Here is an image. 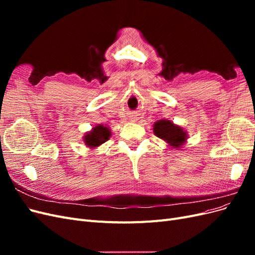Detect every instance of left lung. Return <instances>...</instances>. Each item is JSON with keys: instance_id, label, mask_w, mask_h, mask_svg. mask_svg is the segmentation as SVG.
<instances>
[{"instance_id": "1", "label": "left lung", "mask_w": 255, "mask_h": 255, "mask_svg": "<svg viewBox=\"0 0 255 255\" xmlns=\"http://www.w3.org/2000/svg\"><path fill=\"white\" fill-rule=\"evenodd\" d=\"M153 132L173 149L182 148L187 140V132L170 120L161 119L153 125Z\"/></svg>"}]
</instances>
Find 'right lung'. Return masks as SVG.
Wrapping results in <instances>:
<instances>
[{
	"mask_svg": "<svg viewBox=\"0 0 255 255\" xmlns=\"http://www.w3.org/2000/svg\"><path fill=\"white\" fill-rule=\"evenodd\" d=\"M111 136L112 132L109 128L102 125H98L95 128H92L90 132L85 134L84 142L86 143V145L89 146L90 149H94L109 140Z\"/></svg>",
	"mask_w": 255,
	"mask_h": 255,
	"instance_id": "add662e5",
	"label": "right lung"
}]
</instances>
